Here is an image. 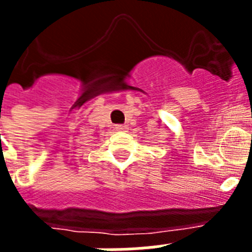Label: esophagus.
Masks as SVG:
<instances>
[{"instance_id":"1","label":"esophagus","mask_w":252,"mask_h":252,"mask_svg":"<svg viewBox=\"0 0 252 252\" xmlns=\"http://www.w3.org/2000/svg\"><path fill=\"white\" fill-rule=\"evenodd\" d=\"M115 129H116V130H126V126H123V124H118V126H115Z\"/></svg>"}]
</instances>
